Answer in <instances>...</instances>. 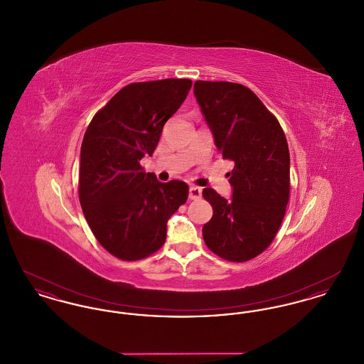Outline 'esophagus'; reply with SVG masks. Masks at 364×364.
<instances>
[{"instance_id": "34e87169", "label": "esophagus", "mask_w": 364, "mask_h": 364, "mask_svg": "<svg viewBox=\"0 0 364 364\" xmlns=\"http://www.w3.org/2000/svg\"><path fill=\"white\" fill-rule=\"evenodd\" d=\"M202 198V188L196 187V186H191L190 187V199L192 200H198Z\"/></svg>"}]
</instances>
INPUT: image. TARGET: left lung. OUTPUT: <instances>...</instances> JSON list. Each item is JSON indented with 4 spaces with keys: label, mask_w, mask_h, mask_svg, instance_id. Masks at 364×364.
<instances>
[{
    "label": "left lung",
    "mask_w": 364,
    "mask_h": 364,
    "mask_svg": "<svg viewBox=\"0 0 364 364\" xmlns=\"http://www.w3.org/2000/svg\"><path fill=\"white\" fill-rule=\"evenodd\" d=\"M193 94L224 159L235 162L232 199L213 188L203 198L213 217L203 225L208 248L230 262L262 254L277 235L289 200V149L274 114L248 87L198 80Z\"/></svg>",
    "instance_id": "obj_1"
}]
</instances>
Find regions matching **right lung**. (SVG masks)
<instances>
[{"label": "right lung", "instance_id": "obj_1", "mask_svg": "<svg viewBox=\"0 0 364 364\" xmlns=\"http://www.w3.org/2000/svg\"><path fill=\"white\" fill-rule=\"evenodd\" d=\"M190 79L131 83L95 113L80 149L79 199L87 224L107 252L139 260L158 251L168 220L187 202L188 186L161 183L140 166L162 128L187 98Z\"/></svg>", "mask_w": 364, "mask_h": 364}]
</instances>
